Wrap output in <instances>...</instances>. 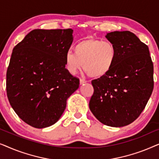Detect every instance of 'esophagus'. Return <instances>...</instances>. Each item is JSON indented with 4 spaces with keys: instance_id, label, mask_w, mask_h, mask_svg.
<instances>
[{
    "instance_id": "esophagus-1",
    "label": "esophagus",
    "mask_w": 159,
    "mask_h": 159,
    "mask_svg": "<svg viewBox=\"0 0 159 159\" xmlns=\"http://www.w3.org/2000/svg\"><path fill=\"white\" fill-rule=\"evenodd\" d=\"M86 82H87V80H83V79H80V84H83L84 83H86Z\"/></svg>"
}]
</instances>
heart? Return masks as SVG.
<instances>
[{
  "instance_id": "obj_1",
  "label": "heart",
  "mask_w": 159,
  "mask_h": 159,
  "mask_svg": "<svg viewBox=\"0 0 159 159\" xmlns=\"http://www.w3.org/2000/svg\"><path fill=\"white\" fill-rule=\"evenodd\" d=\"M73 52L64 56L65 66L71 75H75L83 67L90 77H102L108 75L116 64L118 51L111 41L89 38L80 41Z\"/></svg>"
}]
</instances>
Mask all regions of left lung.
I'll return each mask as SVG.
<instances>
[{
  "label": "left lung",
  "instance_id": "left-lung-1",
  "mask_svg": "<svg viewBox=\"0 0 159 159\" xmlns=\"http://www.w3.org/2000/svg\"><path fill=\"white\" fill-rule=\"evenodd\" d=\"M106 38L116 45L118 56L110 72L92 81L89 107L103 125H128L140 116L153 90V64L148 45L129 31H115Z\"/></svg>",
  "mask_w": 159,
  "mask_h": 159
}]
</instances>
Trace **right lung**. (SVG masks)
<instances>
[{"label":"right lung","instance_id":"1","mask_svg":"<svg viewBox=\"0 0 159 159\" xmlns=\"http://www.w3.org/2000/svg\"><path fill=\"white\" fill-rule=\"evenodd\" d=\"M73 30H32L14 48L6 72V92L25 123L45 128L57 122L80 80L65 68Z\"/></svg>","mask_w":159,"mask_h":159}]
</instances>
